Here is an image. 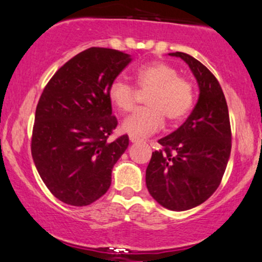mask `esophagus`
Returning a JSON list of instances; mask_svg holds the SVG:
<instances>
[{"label": "esophagus", "mask_w": 262, "mask_h": 262, "mask_svg": "<svg viewBox=\"0 0 262 262\" xmlns=\"http://www.w3.org/2000/svg\"><path fill=\"white\" fill-rule=\"evenodd\" d=\"M139 140H140L139 137L131 136V135H130V142H132V143H134V142H137V141H139Z\"/></svg>", "instance_id": "34e87169"}]
</instances>
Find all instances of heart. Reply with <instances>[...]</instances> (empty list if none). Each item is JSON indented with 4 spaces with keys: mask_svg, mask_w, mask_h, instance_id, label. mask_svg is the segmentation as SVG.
Returning a JSON list of instances; mask_svg holds the SVG:
<instances>
[{
    "mask_svg": "<svg viewBox=\"0 0 262 262\" xmlns=\"http://www.w3.org/2000/svg\"><path fill=\"white\" fill-rule=\"evenodd\" d=\"M135 81L147 96L148 107L135 111L123 120L122 130L135 137H143L158 131L164 116L170 122L181 121L194 102V88L174 67L164 61H152L135 72ZM108 100L119 111L128 113L137 104L139 93L131 84L117 78L108 86Z\"/></svg>",
    "mask_w": 262,
    "mask_h": 262,
    "instance_id": "heart-1",
    "label": "heart"
}]
</instances>
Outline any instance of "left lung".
<instances>
[{
  "label": "left lung",
  "mask_w": 262,
  "mask_h": 262,
  "mask_svg": "<svg viewBox=\"0 0 262 262\" xmlns=\"http://www.w3.org/2000/svg\"><path fill=\"white\" fill-rule=\"evenodd\" d=\"M169 55L189 66L199 85V99L186 122L158 140L146 169L149 194L169 210L202 204L219 187L231 151V128L219 81L207 67L187 53Z\"/></svg>",
  "instance_id": "obj_1"
}]
</instances>
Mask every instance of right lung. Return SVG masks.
<instances>
[{"mask_svg": "<svg viewBox=\"0 0 262 262\" xmlns=\"http://www.w3.org/2000/svg\"><path fill=\"white\" fill-rule=\"evenodd\" d=\"M130 61L126 53L93 47L60 67L40 95L32 157L47 188L66 204H92L111 186L128 136L107 141L117 126L108 86Z\"/></svg>", "mask_w": 262, "mask_h": 262, "instance_id": "add662e5", "label": "right lung"}]
</instances>
